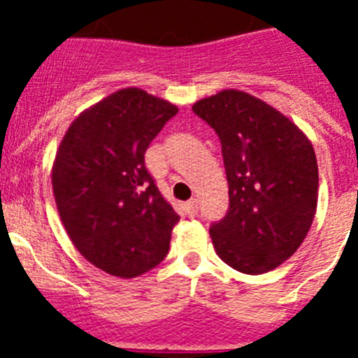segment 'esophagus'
<instances>
[{"label":"esophagus","mask_w":358,"mask_h":358,"mask_svg":"<svg viewBox=\"0 0 358 358\" xmlns=\"http://www.w3.org/2000/svg\"><path fill=\"white\" fill-rule=\"evenodd\" d=\"M186 211H188L189 217H195L199 213V202L197 199H192V201L186 202Z\"/></svg>","instance_id":"esophagus-1"}]
</instances>
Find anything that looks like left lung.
I'll list each match as a JSON object with an SVG mask.
<instances>
[{
    "instance_id": "obj_1",
    "label": "left lung",
    "mask_w": 358,
    "mask_h": 358,
    "mask_svg": "<svg viewBox=\"0 0 358 358\" xmlns=\"http://www.w3.org/2000/svg\"><path fill=\"white\" fill-rule=\"evenodd\" d=\"M192 109L217 132L229 185V210L210 227L215 251L243 274L273 271L314 222V147L280 110L243 91H220Z\"/></svg>"
}]
</instances>
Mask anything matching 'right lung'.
I'll return each mask as SVG.
<instances>
[{"mask_svg": "<svg viewBox=\"0 0 358 358\" xmlns=\"http://www.w3.org/2000/svg\"><path fill=\"white\" fill-rule=\"evenodd\" d=\"M177 107L127 87L69 125L52 170L57 210L73 245L107 274L136 278L169 255L179 215L145 166V152Z\"/></svg>", "mask_w": 358, "mask_h": 358, "instance_id": "1", "label": "right lung"}]
</instances>
